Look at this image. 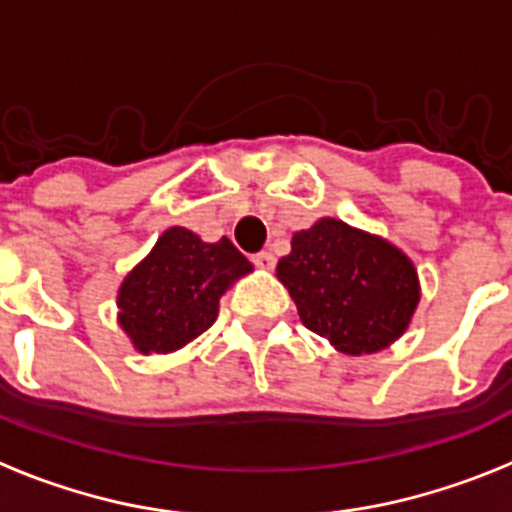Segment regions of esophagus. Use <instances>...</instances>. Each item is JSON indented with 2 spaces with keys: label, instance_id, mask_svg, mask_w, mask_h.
<instances>
[{
  "label": "esophagus",
  "instance_id": "1",
  "mask_svg": "<svg viewBox=\"0 0 512 512\" xmlns=\"http://www.w3.org/2000/svg\"><path fill=\"white\" fill-rule=\"evenodd\" d=\"M251 261H253V264H256V266H259V269H271V266H274V256H271L269 251L253 253Z\"/></svg>",
  "mask_w": 512,
  "mask_h": 512
}]
</instances>
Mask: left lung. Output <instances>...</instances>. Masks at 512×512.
Returning <instances> with one entry per match:
<instances>
[{
	"label": "left lung",
	"mask_w": 512,
	"mask_h": 512,
	"mask_svg": "<svg viewBox=\"0 0 512 512\" xmlns=\"http://www.w3.org/2000/svg\"><path fill=\"white\" fill-rule=\"evenodd\" d=\"M277 277L305 328L348 356L397 341L420 300L418 271L400 248L336 217L292 235Z\"/></svg>",
	"instance_id": "8db88e82"
}]
</instances>
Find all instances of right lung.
I'll return each instance as SVG.
<instances>
[{"mask_svg": "<svg viewBox=\"0 0 512 512\" xmlns=\"http://www.w3.org/2000/svg\"><path fill=\"white\" fill-rule=\"evenodd\" d=\"M253 271L228 238L205 243L187 228H169L117 292V323L140 354H169L205 333L235 279Z\"/></svg>", "mask_w": 512, "mask_h": 512, "instance_id": "1", "label": "right lung"}]
</instances>
